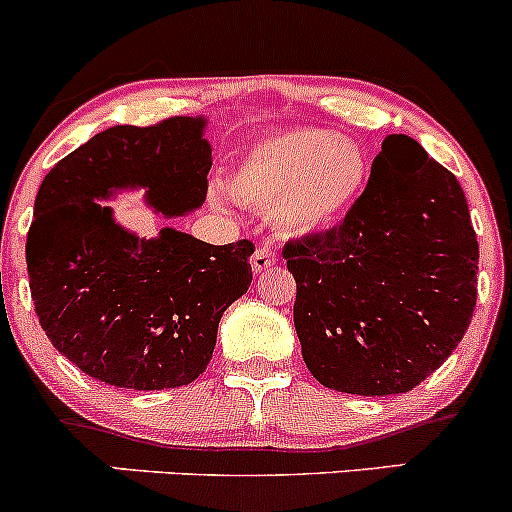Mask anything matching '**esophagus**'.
Here are the masks:
<instances>
[{"label":"esophagus","instance_id":"esophagus-1","mask_svg":"<svg viewBox=\"0 0 512 512\" xmlns=\"http://www.w3.org/2000/svg\"><path fill=\"white\" fill-rule=\"evenodd\" d=\"M273 263H276V251H273L271 246H261V249H256L254 256H251V271L263 273L268 271Z\"/></svg>","mask_w":512,"mask_h":512}]
</instances>
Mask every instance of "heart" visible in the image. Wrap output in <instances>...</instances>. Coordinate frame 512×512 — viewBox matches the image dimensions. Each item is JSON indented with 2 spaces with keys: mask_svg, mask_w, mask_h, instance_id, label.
<instances>
[{
  "mask_svg": "<svg viewBox=\"0 0 512 512\" xmlns=\"http://www.w3.org/2000/svg\"><path fill=\"white\" fill-rule=\"evenodd\" d=\"M367 152L323 128H293L258 140L239 157L226 189L241 204L271 209L278 229L315 234L337 224L365 189Z\"/></svg>",
  "mask_w": 512,
  "mask_h": 512,
  "instance_id": "heart-1",
  "label": "heart"
}]
</instances>
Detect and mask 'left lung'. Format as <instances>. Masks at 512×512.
<instances>
[{
    "mask_svg": "<svg viewBox=\"0 0 512 512\" xmlns=\"http://www.w3.org/2000/svg\"><path fill=\"white\" fill-rule=\"evenodd\" d=\"M283 256L305 367L335 392H409L471 325L478 241L466 194L409 135L384 138L340 226Z\"/></svg>",
    "mask_w": 512,
    "mask_h": 512,
    "instance_id": "8db88e82",
    "label": "left lung"
}]
</instances>
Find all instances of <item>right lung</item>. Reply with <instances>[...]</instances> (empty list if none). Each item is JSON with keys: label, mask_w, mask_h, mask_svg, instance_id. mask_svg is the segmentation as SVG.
Listing matches in <instances>:
<instances>
[{"label": "right lung", "mask_w": 512, "mask_h": 512, "mask_svg": "<svg viewBox=\"0 0 512 512\" xmlns=\"http://www.w3.org/2000/svg\"><path fill=\"white\" fill-rule=\"evenodd\" d=\"M207 118L115 125L44 177L26 236L31 298L51 345L88 377L125 389L194 382L212 360L224 310L251 286L254 244L214 246L162 226L140 236L110 199L142 189L162 219L207 197Z\"/></svg>", "instance_id": "right-lung-1"}]
</instances>
